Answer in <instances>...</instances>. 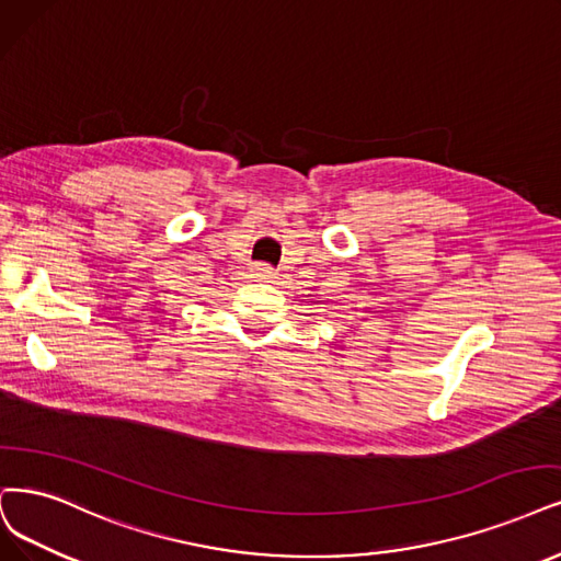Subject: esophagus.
<instances>
[{
	"label": "esophagus",
	"instance_id": "1",
	"mask_svg": "<svg viewBox=\"0 0 561 561\" xmlns=\"http://www.w3.org/2000/svg\"><path fill=\"white\" fill-rule=\"evenodd\" d=\"M252 275L256 279H261V282H267V279L275 277V270L270 267V265H265V263H256V265H252Z\"/></svg>",
	"mask_w": 561,
	"mask_h": 561
}]
</instances>
